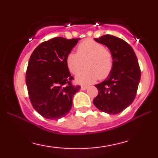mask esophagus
Wrapping results in <instances>:
<instances>
[{
	"label": "esophagus",
	"mask_w": 158,
	"mask_h": 158,
	"mask_svg": "<svg viewBox=\"0 0 158 158\" xmlns=\"http://www.w3.org/2000/svg\"><path fill=\"white\" fill-rule=\"evenodd\" d=\"M88 86H86V85H82V86L81 87V89L82 90H85L88 89Z\"/></svg>",
	"instance_id": "obj_1"
}]
</instances>
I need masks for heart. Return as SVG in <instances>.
I'll list each match as a JSON object with an SVG mask.
<instances>
[{
    "label": "heart",
    "instance_id": "obj_1",
    "mask_svg": "<svg viewBox=\"0 0 158 158\" xmlns=\"http://www.w3.org/2000/svg\"><path fill=\"white\" fill-rule=\"evenodd\" d=\"M66 63L70 73L77 75V81L88 84L98 78L105 79L109 75L113 68V56L109 49L91 39H86L78 45L77 54L70 53Z\"/></svg>",
    "mask_w": 158,
    "mask_h": 158
}]
</instances>
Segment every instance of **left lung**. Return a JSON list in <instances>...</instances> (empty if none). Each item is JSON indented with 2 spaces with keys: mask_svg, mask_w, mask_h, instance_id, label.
Masks as SVG:
<instances>
[{
  "mask_svg": "<svg viewBox=\"0 0 158 158\" xmlns=\"http://www.w3.org/2000/svg\"><path fill=\"white\" fill-rule=\"evenodd\" d=\"M94 40L110 50L113 68L106 80L95 85L99 92L94 104L107 114H119L133 102L137 94L141 75L137 58L131 47L116 36L105 35Z\"/></svg>",
  "mask_w": 158,
  "mask_h": 158,
  "instance_id": "8db88e82",
  "label": "left lung"
}]
</instances>
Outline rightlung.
Masks as SVG:
<instances>
[{
	"label": "right lung",
	"instance_id": "1",
	"mask_svg": "<svg viewBox=\"0 0 158 158\" xmlns=\"http://www.w3.org/2000/svg\"><path fill=\"white\" fill-rule=\"evenodd\" d=\"M79 39L56 37L44 41L32 52L26 72V85L32 107L49 119L64 117L80 90L72 85L66 59Z\"/></svg>",
	"mask_w": 158,
	"mask_h": 158
}]
</instances>
